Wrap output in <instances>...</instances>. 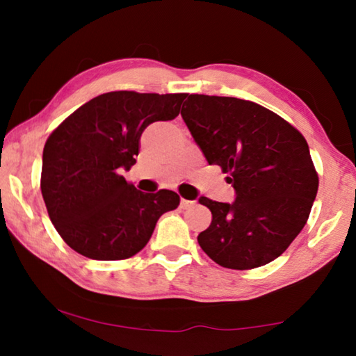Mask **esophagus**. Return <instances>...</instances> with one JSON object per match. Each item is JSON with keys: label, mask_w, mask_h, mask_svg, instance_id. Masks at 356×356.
I'll list each match as a JSON object with an SVG mask.
<instances>
[{"label": "esophagus", "mask_w": 356, "mask_h": 356, "mask_svg": "<svg viewBox=\"0 0 356 356\" xmlns=\"http://www.w3.org/2000/svg\"><path fill=\"white\" fill-rule=\"evenodd\" d=\"M196 201H190V200H180V207L182 209H190L191 206H195Z\"/></svg>", "instance_id": "1"}]
</instances>
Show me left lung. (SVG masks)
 Instances as JSON below:
<instances>
[{"label":"left lung","instance_id":"obj_1","mask_svg":"<svg viewBox=\"0 0 356 356\" xmlns=\"http://www.w3.org/2000/svg\"><path fill=\"white\" fill-rule=\"evenodd\" d=\"M182 119L209 165L227 172L234 202L200 197L212 212L197 236L221 267L256 268L275 261L305 227L318 177L297 129L250 100L191 94Z\"/></svg>","mask_w":356,"mask_h":356}]
</instances>
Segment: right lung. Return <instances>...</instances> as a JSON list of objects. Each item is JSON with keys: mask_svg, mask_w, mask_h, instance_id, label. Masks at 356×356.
Wrapping results in <instances>:
<instances>
[{"mask_svg": "<svg viewBox=\"0 0 356 356\" xmlns=\"http://www.w3.org/2000/svg\"><path fill=\"white\" fill-rule=\"evenodd\" d=\"M186 94H102L48 136L40 190L50 220L72 250L95 261L140 252L163 213L177 209L171 190L143 193L124 171L136 163L149 124L172 120Z\"/></svg>", "mask_w": 356, "mask_h": 356, "instance_id": "1", "label": "right lung"}]
</instances>
